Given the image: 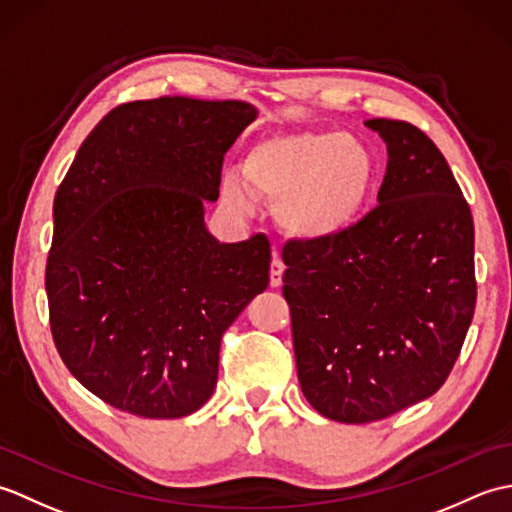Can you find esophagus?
<instances>
[{
	"label": "esophagus",
	"instance_id": "obj_1",
	"mask_svg": "<svg viewBox=\"0 0 512 512\" xmlns=\"http://www.w3.org/2000/svg\"><path fill=\"white\" fill-rule=\"evenodd\" d=\"M284 262H281V257L277 253H273V264H270V286L279 288L281 286V279H284Z\"/></svg>",
	"mask_w": 512,
	"mask_h": 512
}]
</instances>
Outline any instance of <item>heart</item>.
Masks as SVG:
<instances>
[{
	"label": "heart",
	"instance_id": "1",
	"mask_svg": "<svg viewBox=\"0 0 512 512\" xmlns=\"http://www.w3.org/2000/svg\"><path fill=\"white\" fill-rule=\"evenodd\" d=\"M239 169L242 178H222L224 202L248 211L253 195L264 198L281 231L299 239L350 228L367 209L378 173L369 147L339 129L264 136L246 149Z\"/></svg>",
	"mask_w": 512,
	"mask_h": 512
}]
</instances>
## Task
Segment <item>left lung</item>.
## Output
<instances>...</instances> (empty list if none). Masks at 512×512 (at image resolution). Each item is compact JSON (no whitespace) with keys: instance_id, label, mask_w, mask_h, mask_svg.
<instances>
[{"instance_id":"obj_1","label":"left lung","mask_w":512,"mask_h":512,"mask_svg":"<svg viewBox=\"0 0 512 512\" xmlns=\"http://www.w3.org/2000/svg\"><path fill=\"white\" fill-rule=\"evenodd\" d=\"M365 125L389 156L378 206L339 235L284 248L301 391L347 424L436 394L477 299L473 217L440 149L409 123Z\"/></svg>"}]
</instances>
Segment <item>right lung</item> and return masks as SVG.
I'll use <instances>...</instances> for the list:
<instances>
[{
    "label": "right lung",
    "instance_id": "1",
    "mask_svg": "<svg viewBox=\"0 0 512 512\" xmlns=\"http://www.w3.org/2000/svg\"><path fill=\"white\" fill-rule=\"evenodd\" d=\"M257 118L244 101L118 105L83 140L52 206L54 345L94 396L143 418L211 398L222 334L270 281L262 235L220 244L204 222L220 169Z\"/></svg>",
    "mask_w": 512,
    "mask_h": 512
}]
</instances>
